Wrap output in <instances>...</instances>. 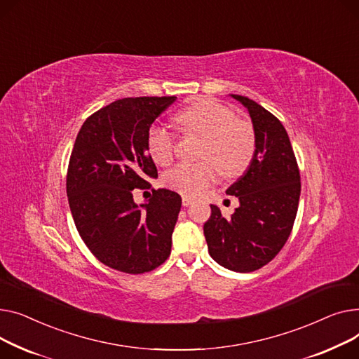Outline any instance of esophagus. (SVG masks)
Returning <instances> with one entry per match:
<instances>
[{"mask_svg": "<svg viewBox=\"0 0 359 359\" xmlns=\"http://www.w3.org/2000/svg\"><path fill=\"white\" fill-rule=\"evenodd\" d=\"M194 203V200L191 198V197H187V196H182V205L184 207H188V205H191Z\"/></svg>", "mask_w": 359, "mask_h": 359, "instance_id": "34e87169", "label": "esophagus"}]
</instances>
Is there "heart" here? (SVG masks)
Instances as JSON below:
<instances>
[{
  "label": "heart",
  "instance_id": "b5f03b06",
  "mask_svg": "<svg viewBox=\"0 0 359 359\" xmlns=\"http://www.w3.org/2000/svg\"><path fill=\"white\" fill-rule=\"evenodd\" d=\"M184 133L203 137L197 163H178L166 172L165 185L187 196H200L212 185L220 171L227 177L241 175L254 159L257 136L254 126L238 118L227 105L203 100L177 114ZM147 151L156 163H170L175 154V135L163 124H152L147 132Z\"/></svg>",
  "mask_w": 359,
  "mask_h": 359
}]
</instances>
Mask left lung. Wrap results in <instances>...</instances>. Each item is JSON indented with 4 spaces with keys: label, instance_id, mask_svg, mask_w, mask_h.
I'll list each match as a JSON object with an SVG mask.
<instances>
[{
    "label": "left lung",
    "instance_id": "1",
    "mask_svg": "<svg viewBox=\"0 0 359 359\" xmlns=\"http://www.w3.org/2000/svg\"><path fill=\"white\" fill-rule=\"evenodd\" d=\"M242 102L254 124L257 149L246 172L226 193L239 200L230 217L212 204L204 223L208 254L222 266L252 272L277 257L285 245L300 200V171L283 123L248 97Z\"/></svg>",
    "mask_w": 359,
    "mask_h": 359
}]
</instances>
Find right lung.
Returning a JSON list of instances; mask_svg holds the SVG:
<instances>
[{
    "label": "right lung",
    "instance_id": "1",
    "mask_svg": "<svg viewBox=\"0 0 359 359\" xmlns=\"http://www.w3.org/2000/svg\"><path fill=\"white\" fill-rule=\"evenodd\" d=\"M177 97L121 98L91 114L76 136L67 194L78 233L104 265L126 273L149 272L171 254L181 210L180 194L152 189L136 204L158 171L147 152V132Z\"/></svg>",
    "mask_w": 359,
    "mask_h": 359
}]
</instances>
